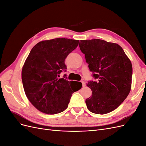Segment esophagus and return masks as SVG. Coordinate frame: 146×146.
<instances>
[{"mask_svg":"<svg viewBox=\"0 0 146 146\" xmlns=\"http://www.w3.org/2000/svg\"><path fill=\"white\" fill-rule=\"evenodd\" d=\"M81 82H82V85H83V86H85V85H86V83H85V81L82 80V81H81Z\"/></svg>","mask_w":146,"mask_h":146,"instance_id":"obj_1","label":"esophagus"}]
</instances>
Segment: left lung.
<instances>
[{
    "label": "left lung",
    "mask_w": 146,
    "mask_h": 146,
    "mask_svg": "<svg viewBox=\"0 0 146 146\" xmlns=\"http://www.w3.org/2000/svg\"><path fill=\"white\" fill-rule=\"evenodd\" d=\"M80 50L96 81L88 82L92 95L86 99L92 113L105 114L117 108L131 90L132 65L117 44L99 39L80 40Z\"/></svg>",
    "instance_id": "left-lung-1"
}]
</instances>
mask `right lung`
I'll return each mask as SVG.
<instances>
[{
	"label": "right lung",
	"mask_w": 146,
	"mask_h": 146,
	"mask_svg": "<svg viewBox=\"0 0 146 146\" xmlns=\"http://www.w3.org/2000/svg\"><path fill=\"white\" fill-rule=\"evenodd\" d=\"M78 42L55 38L39 42L31 50L22 69V81L26 96L39 111L48 114L63 112L73 92L82 88L81 82L58 78L67 69L66 58Z\"/></svg>",
	"instance_id": "obj_1"
}]
</instances>
